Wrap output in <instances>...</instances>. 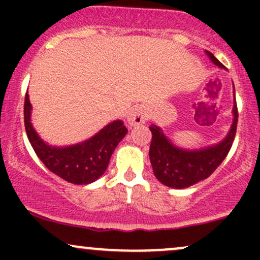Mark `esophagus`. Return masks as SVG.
I'll return each instance as SVG.
<instances>
[{
    "label": "esophagus",
    "instance_id": "1",
    "mask_svg": "<svg viewBox=\"0 0 260 260\" xmlns=\"http://www.w3.org/2000/svg\"><path fill=\"white\" fill-rule=\"evenodd\" d=\"M145 117H144V112L140 107H133V109L129 110L127 115V123L129 126H138V124L144 123Z\"/></svg>",
    "mask_w": 260,
    "mask_h": 260
}]
</instances>
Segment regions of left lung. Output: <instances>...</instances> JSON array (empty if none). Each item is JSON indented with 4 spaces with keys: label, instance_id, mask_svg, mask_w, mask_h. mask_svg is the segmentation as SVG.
Segmentation results:
<instances>
[{
    "label": "left lung",
    "instance_id": "left-lung-1",
    "mask_svg": "<svg viewBox=\"0 0 260 260\" xmlns=\"http://www.w3.org/2000/svg\"><path fill=\"white\" fill-rule=\"evenodd\" d=\"M207 55L214 64L220 68H225V66L213 53L207 51ZM232 115L234 121L229 133L221 142L193 150L175 145L159 126L151 124L149 129L153 134V138L149 149V157L155 177L165 186L176 189L190 187L208 178L228 156L234 143L238 120L235 86Z\"/></svg>",
    "mask_w": 260,
    "mask_h": 260
}]
</instances>
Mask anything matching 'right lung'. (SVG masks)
Returning a JSON list of instances; mask_svg holds the SVG:
<instances>
[{
  "mask_svg": "<svg viewBox=\"0 0 260 260\" xmlns=\"http://www.w3.org/2000/svg\"><path fill=\"white\" fill-rule=\"evenodd\" d=\"M24 124L26 136L39 159L50 171L73 184H89L99 180L109 166L115 148L128 132L123 121L116 120L89 139L66 147H55L44 142L32 127L28 91L24 101Z\"/></svg>",
  "mask_w": 260,
  "mask_h": 260,
  "instance_id": "obj_1",
  "label": "right lung"
}]
</instances>
